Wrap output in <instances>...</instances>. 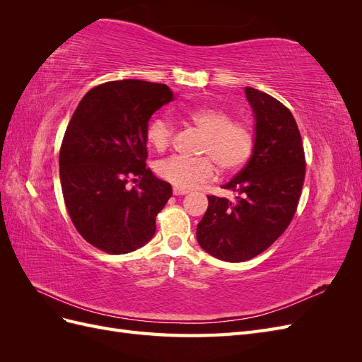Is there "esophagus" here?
I'll return each instance as SVG.
<instances>
[{
	"instance_id": "34e87169",
	"label": "esophagus",
	"mask_w": 362,
	"mask_h": 362,
	"mask_svg": "<svg viewBox=\"0 0 362 362\" xmlns=\"http://www.w3.org/2000/svg\"><path fill=\"white\" fill-rule=\"evenodd\" d=\"M189 190L187 189H181V187H173V194L180 196V194H187Z\"/></svg>"
}]
</instances>
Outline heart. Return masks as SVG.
Returning a JSON list of instances; mask_svg holds the SVG:
<instances>
[{"instance_id":"b5f03b06","label":"heart","mask_w":362,"mask_h":362,"mask_svg":"<svg viewBox=\"0 0 362 362\" xmlns=\"http://www.w3.org/2000/svg\"><path fill=\"white\" fill-rule=\"evenodd\" d=\"M185 119L204 134L202 158L173 156L157 164L160 177L175 187L193 189L211 181L217 169L222 175H233L250 158L255 146L254 131L243 122H233V115L217 107H194ZM173 127L168 119L156 117L146 131L148 144L166 149L172 140Z\"/></svg>"}]
</instances>
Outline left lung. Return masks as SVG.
Masks as SVG:
<instances>
[{
  "instance_id": "obj_1",
  "label": "left lung",
  "mask_w": 362,
  "mask_h": 362,
  "mask_svg": "<svg viewBox=\"0 0 362 362\" xmlns=\"http://www.w3.org/2000/svg\"><path fill=\"white\" fill-rule=\"evenodd\" d=\"M245 93L255 120L254 152L222 185L234 201L208 196L196 228L199 246L228 262L247 261L275 243L296 213L305 178L302 139L288 108L252 87Z\"/></svg>"
}]
</instances>
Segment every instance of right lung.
Segmentation results:
<instances>
[{
	"instance_id": "1",
	"label": "right lung",
	"mask_w": 362,
	"mask_h": 362,
	"mask_svg": "<svg viewBox=\"0 0 362 362\" xmlns=\"http://www.w3.org/2000/svg\"><path fill=\"white\" fill-rule=\"evenodd\" d=\"M175 98L166 84L104 83L87 92L60 148V182L72 223L108 254H128L156 234V217L172 196L146 168L149 119ZM139 177L133 189L124 187ZM136 181V180H135Z\"/></svg>"
}]
</instances>
